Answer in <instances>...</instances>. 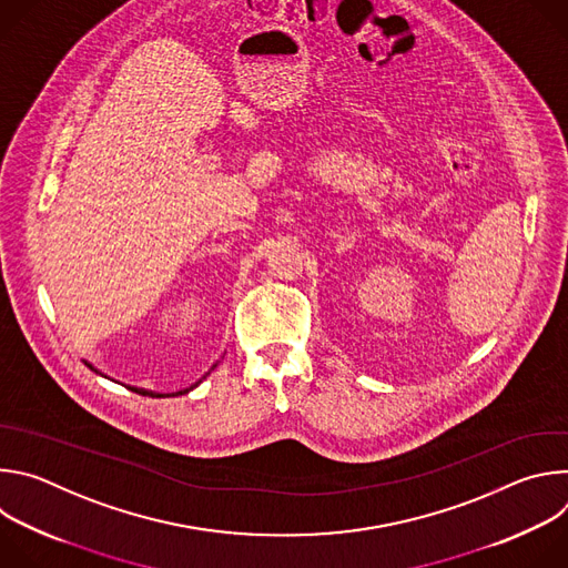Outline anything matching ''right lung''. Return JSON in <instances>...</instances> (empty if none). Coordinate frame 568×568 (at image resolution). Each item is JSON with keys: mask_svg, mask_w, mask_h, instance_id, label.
Listing matches in <instances>:
<instances>
[{"mask_svg": "<svg viewBox=\"0 0 568 568\" xmlns=\"http://www.w3.org/2000/svg\"><path fill=\"white\" fill-rule=\"evenodd\" d=\"M85 364H88V362H85ZM88 366H90V368H92V371H94V373H99V371H97V368H94V366H92V364H88ZM215 366H217V364H213V366H211V371H213V368H215ZM211 371H209V373H211ZM209 373H206V375H209ZM206 375H204V377H202V379H206ZM202 379H200V382H202ZM200 382H195V384H193V386H189V388H182V390H178V393H154V390H145V388H136V386H128V388H130V390H134V393H141V395H152V397H171V395H173V397H175V395H184V393H189V390H193V388H195V386H197V384H200Z\"/></svg>", "mask_w": 568, "mask_h": 568, "instance_id": "1", "label": "right lung"}]
</instances>
